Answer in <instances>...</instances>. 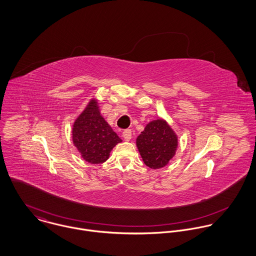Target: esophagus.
<instances>
[{
  "label": "esophagus",
  "mask_w": 256,
  "mask_h": 256,
  "mask_svg": "<svg viewBox=\"0 0 256 256\" xmlns=\"http://www.w3.org/2000/svg\"><path fill=\"white\" fill-rule=\"evenodd\" d=\"M122 136H123V138H124L125 141H130L131 138H132V132H131V130H130V129L124 130L123 133H122Z\"/></svg>",
  "instance_id": "34e87169"
}]
</instances>
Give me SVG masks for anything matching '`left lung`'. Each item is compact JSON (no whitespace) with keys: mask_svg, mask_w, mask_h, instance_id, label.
<instances>
[{"mask_svg":"<svg viewBox=\"0 0 256 256\" xmlns=\"http://www.w3.org/2000/svg\"><path fill=\"white\" fill-rule=\"evenodd\" d=\"M136 145L146 166L158 170L166 166L174 156L178 140L168 122L158 118L146 124L137 137Z\"/></svg>","mask_w":256,"mask_h":256,"instance_id":"obj_1","label":"left lung"}]
</instances>
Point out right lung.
<instances>
[{
  "instance_id": "1",
  "label": "right lung",
  "mask_w": 256,
  "mask_h": 256,
  "mask_svg": "<svg viewBox=\"0 0 256 256\" xmlns=\"http://www.w3.org/2000/svg\"><path fill=\"white\" fill-rule=\"evenodd\" d=\"M72 139L82 158L94 164L104 162L112 148L122 142L100 114L96 98L90 100L74 120Z\"/></svg>"
}]
</instances>
